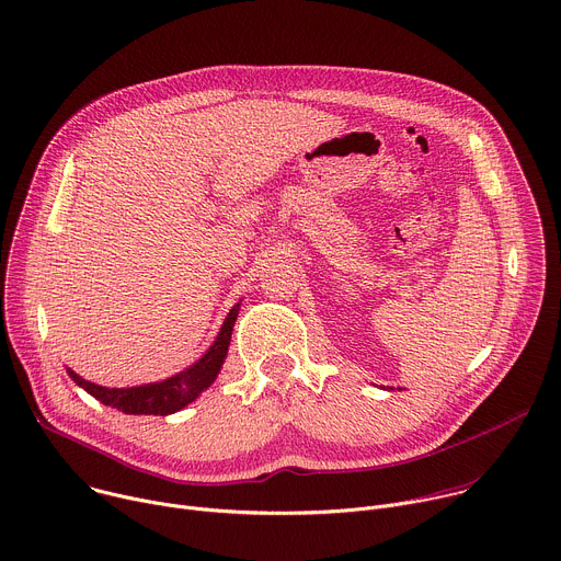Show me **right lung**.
I'll return each mask as SVG.
<instances>
[{
	"mask_svg": "<svg viewBox=\"0 0 561 561\" xmlns=\"http://www.w3.org/2000/svg\"><path fill=\"white\" fill-rule=\"evenodd\" d=\"M241 302H237L226 322H222L216 341L211 347L203 354L198 363H194L190 369L163 380V382H152V385H141V387H128V389H110V387H99L94 382L83 380L77 376L72 369H68V376L85 389L92 398H96L101 404L112 407L117 411H124L128 415H170L194 402L218 376L222 363H226L228 347L232 341V329L239 316Z\"/></svg>",
	"mask_w": 561,
	"mask_h": 561,
	"instance_id": "obj_1",
	"label": "right lung"
}]
</instances>
